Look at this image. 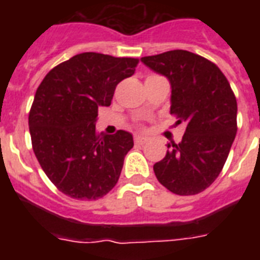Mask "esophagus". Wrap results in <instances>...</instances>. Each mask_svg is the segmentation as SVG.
I'll list each match as a JSON object with an SVG mask.
<instances>
[{
    "mask_svg": "<svg viewBox=\"0 0 260 260\" xmlns=\"http://www.w3.org/2000/svg\"><path fill=\"white\" fill-rule=\"evenodd\" d=\"M134 140H135V144H140V146H142V144L147 143V140H148V139L143 138V136H139V135H135Z\"/></svg>",
    "mask_w": 260,
    "mask_h": 260,
    "instance_id": "34e87169",
    "label": "esophagus"
}]
</instances>
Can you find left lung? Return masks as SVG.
Instances as JSON below:
<instances>
[{"mask_svg": "<svg viewBox=\"0 0 260 260\" xmlns=\"http://www.w3.org/2000/svg\"><path fill=\"white\" fill-rule=\"evenodd\" d=\"M142 62L171 83L170 113L185 122L182 142L167 144L154 165L158 181L171 193L194 196L221 173L238 131V102L228 79L213 62L185 50L144 56Z\"/></svg>", "mask_w": 260, "mask_h": 260, "instance_id": "8db88e82", "label": "left lung"}]
</instances>
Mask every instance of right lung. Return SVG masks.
<instances>
[{
    "label": "right lung",
    "instance_id": "obj_1",
    "mask_svg": "<svg viewBox=\"0 0 260 260\" xmlns=\"http://www.w3.org/2000/svg\"><path fill=\"white\" fill-rule=\"evenodd\" d=\"M138 63L83 52L55 66L39 85L28 117L32 148L48 179L69 197L93 201L117 183L134 139L121 129L101 136L95 117Z\"/></svg>",
    "mask_w": 260,
    "mask_h": 260
}]
</instances>
